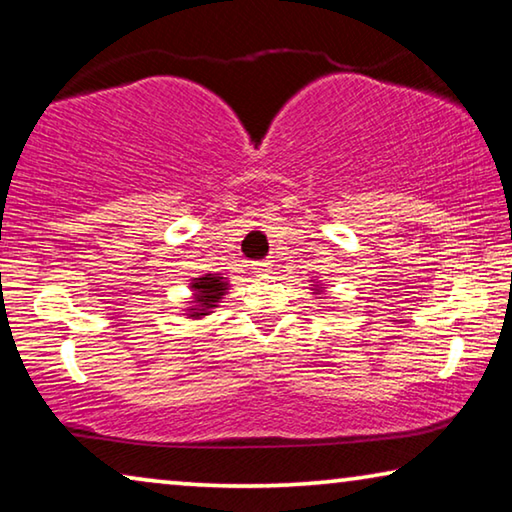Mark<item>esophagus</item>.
Wrapping results in <instances>:
<instances>
[{
  "label": "esophagus",
  "instance_id": "34e87169",
  "mask_svg": "<svg viewBox=\"0 0 512 512\" xmlns=\"http://www.w3.org/2000/svg\"><path fill=\"white\" fill-rule=\"evenodd\" d=\"M253 271L259 273V275L271 273V262H269V259H262V262H253Z\"/></svg>",
  "mask_w": 512,
  "mask_h": 512
}]
</instances>
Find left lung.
Here are the masks:
<instances>
[{
    "mask_svg": "<svg viewBox=\"0 0 512 512\" xmlns=\"http://www.w3.org/2000/svg\"><path fill=\"white\" fill-rule=\"evenodd\" d=\"M312 287H314V294H321V291H323L321 285H312Z\"/></svg>",
    "mask_w": 512,
    "mask_h": 512,
    "instance_id": "1",
    "label": "left lung"
}]
</instances>
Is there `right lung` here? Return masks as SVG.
<instances>
[{
  "label": "right lung",
  "instance_id": "right-lung-1",
  "mask_svg": "<svg viewBox=\"0 0 512 512\" xmlns=\"http://www.w3.org/2000/svg\"><path fill=\"white\" fill-rule=\"evenodd\" d=\"M227 287H230V282L221 273H205L200 278H193V300L189 310H186V316L189 319H202V316L212 314L214 307H218L221 298L227 294Z\"/></svg>",
  "mask_w": 512,
  "mask_h": 512
}]
</instances>
